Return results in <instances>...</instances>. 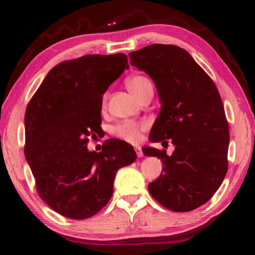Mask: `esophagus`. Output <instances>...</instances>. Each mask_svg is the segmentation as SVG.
Listing matches in <instances>:
<instances>
[{"label": "esophagus", "instance_id": "34e87169", "mask_svg": "<svg viewBox=\"0 0 255 255\" xmlns=\"http://www.w3.org/2000/svg\"><path fill=\"white\" fill-rule=\"evenodd\" d=\"M135 152H136V156L139 157V158L143 157V152H142V150H141L140 147H136V148H135Z\"/></svg>", "mask_w": 255, "mask_h": 255}]
</instances>
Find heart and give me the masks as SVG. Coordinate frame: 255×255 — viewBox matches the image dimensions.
<instances>
[{"label": "heart", "instance_id": "1", "mask_svg": "<svg viewBox=\"0 0 255 255\" xmlns=\"http://www.w3.org/2000/svg\"><path fill=\"white\" fill-rule=\"evenodd\" d=\"M128 88L131 93L139 97L141 93L144 90L148 85H151L150 81L145 77L134 76L131 77L127 81ZM147 124L145 123H135V122H124L115 128V134L121 139H123L128 142L135 143L141 139V132H142Z\"/></svg>", "mask_w": 255, "mask_h": 255}]
</instances>
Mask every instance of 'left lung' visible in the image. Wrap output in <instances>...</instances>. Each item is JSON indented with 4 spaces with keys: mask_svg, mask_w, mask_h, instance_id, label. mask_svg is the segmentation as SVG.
I'll return each instance as SVG.
<instances>
[{
    "mask_svg": "<svg viewBox=\"0 0 255 255\" xmlns=\"http://www.w3.org/2000/svg\"><path fill=\"white\" fill-rule=\"evenodd\" d=\"M131 65L155 82L161 110L149 134L151 142L172 140L166 150L144 148L158 157L162 170L148 189L161 206L191 211L209 201L228 169L229 128L216 85L185 49L152 44L128 54Z\"/></svg>",
    "mask_w": 255,
    "mask_h": 255,
    "instance_id": "obj_1",
    "label": "left lung"
}]
</instances>
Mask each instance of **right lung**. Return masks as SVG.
<instances>
[{"label":"right lung","mask_w":255,"mask_h":255,"mask_svg":"<svg viewBox=\"0 0 255 255\" xmlns=\"http://www.w3.org/2000/svg\"><path fill=\"white\" fill-rule=\"evenodd\" d=\"M128 68L122 53L64 61L28 104L24 156L39 197L66 218L86 219L102 210L116 172L136 159L132 145L116 139L105 141L100 152L87 149L100 131L103 95Z\"/></svg>","instance_id":"add662e5"}]
</instances>
